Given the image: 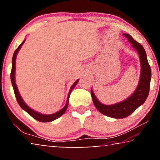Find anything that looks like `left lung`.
I'll return each mask as SVG.
<instances>
[{
  "instance_id": "8db88e82",
  "label": "left lung",
  "mask_w": 160,
  "mask_h": 160,
  "mask_svg": "<svg viewBox=\"0 0 160 160\" xmlns=\"http://www.w3.org/2000/svg\"><path fill=\"white\" fill-rule=\"evenodd\" d=\"M132 47L138 53L140 67V76L136 89L128 98L116 104L106 105L100 102L94 94L92 88L91 89V96L94 106L100 113L114 118H123L131 114L138 108L144 104L150 91L151 80V68L148 63L147 54L142 46L133 39L128 34H123Z\"/></svg>"
}]
</instances>
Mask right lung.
Here are the masks:
<instances>
[{
	"mask_svg": "<svg viewBox=\"0 0 160 160\" xmlns=\"http://www.w3.org/2000/svg\"><path fill=\"white\" fill-rule=\"evenodd\" d=\"M25 39L24 41L21 43L20 45L19 46L18 48L15 51L14 54H13L12 56V70H11V73H10V79H11V82H12V85L13 88V90H14V92L15 94V97L17 99V101L18 102L19 105H20V107L23 110H25L27 113H28L29 115H30L32 117H33L34 119L36 120L40 121V122H51V121H53L56 119L58 118L60 116H61L63 113L66 112V111L68 108V102H69V97H70V94L71 93L72 90H73V88L76 86L77 84L78 83V81H79V79L77 80L75 82L72 84V86L70 87V90H69V93L68 94V97H67V101H66V104L65 105L63 109H61V110H59L58 112L52 113V114H43V113H41L39 112H37L36 111L33 110L31 109L26 103L24 102L23 99L22 98V97L20 95V92H19V90L18 89L17 85L15 83V64H16V57H17V55L19 52V51L22 47V46L23 45L24 43L25 42Z\"/></svg>",
	"mask_w": 160,
	"mask_h": 160,
	"instance_id": "add662e5",
	"label": "right lung"
}]
</instances>
